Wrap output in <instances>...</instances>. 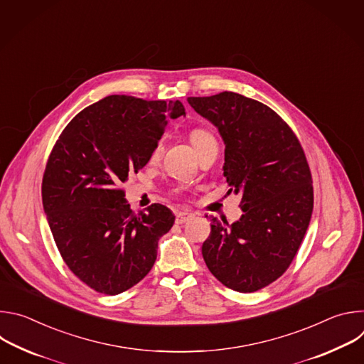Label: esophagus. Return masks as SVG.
Returning <instances> with one entry per match:
<instances>
[{
    "mask_svg": "<svg viewBox=\"0 0 364 364\" xmlns=\"http://www.w3.org/2000/svg\"><path fill=\"white\" fill-rule=\"evenodd\" d=\"M190 219H193V215H191V213H187V212H178V213H176V223H177V225H183V223L188 222Z\"/></svg>",
    "mask_w": 364,
    "mask_h": 364,
    "instance_id": "esophagus-1",
    "label": "esophagus"
}]
</instances>
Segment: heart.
I'll use <instances>...</instances> for the list:
<instances>
[{
  "label": "heart",
  "instance_id": "obj_1",
  "mask_svg": "<svg viewBox=\"0 0 364 364\" xmlns=\"http://www.w3.org/2000/svg\"><path fill=\"white\" fill-rule=\"evenodd\" d=\"M190 141H191L193 146H194L197 151H200L203 146H205L207 144H210V142H213V141H216V139H215V136H213V134H212L210 131H207V129H204V128H194V129L190 132ZM161 148H163L161 142L155 144V146H154V149H152V157H159L160 152H161Z\"/></svg>",
  "mask_w": 364,
  "mask_h": 364
}]
</instances>
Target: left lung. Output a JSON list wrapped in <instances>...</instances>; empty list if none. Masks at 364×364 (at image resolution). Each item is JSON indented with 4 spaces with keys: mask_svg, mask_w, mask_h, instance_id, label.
<instances>
[{
    "mask_svg": "<svg viewBox=\"0 0 364 364\" xmlns=\"http://www.w3.org/2000/svg\"><path fill=\"white\" fill-rule=\"evenodd\" d=\"M225 142L223 176L242 196L243 215L212 219L201 246L209 271L228 288L253 292L291 265L313 215V180L304 149L284 119L235 92L187 97Z\"/></svg>",
    "mask_w": 364,
    "mask_h": 364,
    "instance_id": "left-lung-1",
    "label": "left lung"
}]
</instances>
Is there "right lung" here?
Wrapping results in <instances>:
<instances>
[{
	"mask_svg": "<svg viewBox=\"0 0 364 364\" xmlns=\"http://www.w3.org/2000/svg\"><path fill=\"white\" fill-rule=\"evenodd\" d=\"M180 100L111 95L79 112L51 151L41 184L44 213L69 269L92 289L118 295L154 267L174 225L155 203L134 213L121 186L151 159Z\"/></svg>",
	"mask_w": 364,
	"mask_h": 364,
	"instance_id": "1",
	"label": "right lung"
}]
</instances>
